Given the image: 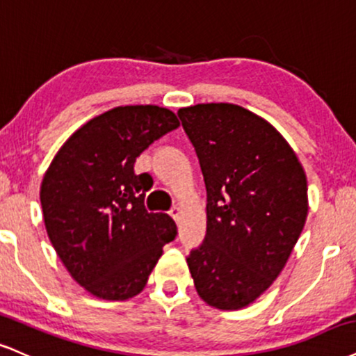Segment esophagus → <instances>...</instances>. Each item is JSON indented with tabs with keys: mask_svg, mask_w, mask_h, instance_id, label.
I'll return each instance as SVG.
<instances>
[{
	"mask_svg": "<svg viewBox=\"0 0 356 356\" xmlns=\"http://www.w3.org/2000/svg\"><path fill=\"white\" fill-rule=\"evenodd\" d=\"M170 217H172V219L175 220V222H179V219H181V209H179V207H172V209H170Z\"/></svg>",
	"mask_w": 356,
	"mask_h": 356,
	"instance_id": "1",
	"label": "esophagus"
}]
</instances>
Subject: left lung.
<instances>
[{
    "label": "left lung",
    "instance_id": "obj_1",
    "mask_svg": "<svg viewBox=\"0 0 356 356\" xmlns=\"http://www.w3.org/2000/svg\"><path fill=\"white\" fill-rule=\"evenodd\" d=\"M177 115L207 191V232L187 265L207 305L238 310L273 284L300 237L305 170L285 137L242 106L209 102Z\"/></svg>",
    "mask_w": 356,
    "mask_h": 356
}]
</instances>
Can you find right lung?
<instances>
[{"label": "right lung", "instance_id": "obj_1", "mask_svg": "<svg viewBox=\"0 0 356 356\" xmlns=\"http://www.w3.org/2000/svg\"><path fill=\"white\" fill-rule=\"evenodd\" d=\"M172 111L159 106H119L96 115L54 156L41 182L46 232L64 267L102 300H127L143 292L174 241L175 222L147 212V174L134 162L154 140L177 129Z\"/></svg>", "mask_w": 356, "mask_h": 356}]
</instances>
